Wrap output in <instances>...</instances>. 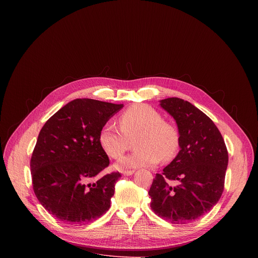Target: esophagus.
<instances>
[{"instance_id":"esophagus-1","label":"esophagus","mask_w":258,"mask_h":258,"mask_svg":"<svg viewBox=\"0 0 258 258\" xmlns=\"http://www.w3.org/2000/svg\"><path fill=\"white\" fill-rule=\"evenodd\" d=\"M134 172H135V170H122L121 171V173L123 175H132Z\"/></svg>"}]
</instances>
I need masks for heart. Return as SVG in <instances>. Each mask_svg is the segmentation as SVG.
Returning <instances> with one entry per match:
<instances>
[{
  "label": "heart",
  "instance_id": "obj_1",
  "mask_svg": "<svg viewBox=\"0 0 258 258\" xmlns=\"http://www.w3.org/2000/svg\"><path fill=\"white\" fill-rule=\"evenodd\" d=\"M119 127L114 123L104 124L99 142L104 152L112 159L120 158L135 141L137 150L123 157L119 168L150 166L172 160L179 149V133L174 124L163 120L155 108L147 104H135L118 117Z\"/></svg>",
  "mask_w": 258,
  "mask_h": 258
}]
</instances>
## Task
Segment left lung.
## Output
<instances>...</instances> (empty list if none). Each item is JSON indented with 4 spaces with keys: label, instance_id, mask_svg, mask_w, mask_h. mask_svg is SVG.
<instances>
[{
    "label": "left lung",
    "instance_id": "left-lung-1",
    "mask_svg": "<svg viewBox=\"0 0 258 258\" xmlns=\"http://www.w3.org/2000/svg\"><path fill=\"white\" fill-rule=\"evenodd\" d=\"M160 106L175 119L180 150L153 179L151 209L171 224L185 225L222 197L229 154L216 125L193 104L173 97L161 100Z\"/></svg>",
    "mask_w": 258,
    "mask_h": 258
}]
</instances>
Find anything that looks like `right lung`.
<instances>
[{"label": "right lung", "instance_id": "obj_1", "mask_svg": "<svg viewBox=\"0 0 258 258\" xmlns=\"http://www.w3.org/2000/svg\"><path fill=\"white\" fill-rule=\"evenodd\" d=\"M123 107L93 99H76L51 116L32 151L33 192L40 203L62 223L82 226L110 208L118 171L102 174L109 158L99 134Z\"/></svg>", "mask_w": 258, "mask_h": 258}]
</instances>
